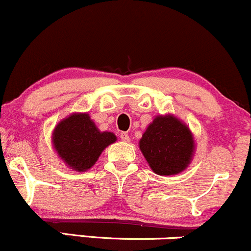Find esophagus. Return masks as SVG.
<instances>
[{"label":"esophagus","mask_w":251,"mask_h":251,"mask_svg":"<svg viewBox=\"0 0 251 251\" xmlns=\"http://www.w3.org/2000/svg\"><path fill=\"white\" fill-rule=\"evenodd\" d=\"M120 138H122L123 142H129V135L126 132H122L120 133Z\"/></svg>","instance_id":"1"}]
</instances>
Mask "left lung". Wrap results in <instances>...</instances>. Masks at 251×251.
<instances>
[{
  "label": "left lung",
  "mask_w": 251,
  "mask_h": 251,
  "mask_svg": "<svg viewBox=\"0 0 251 251\" xmlns=\"http://www.w3.org/2000/svg\"><path fill=\"white\" fill-rule=\"evenodd\" d=\"M139 148L153 172L171 176L188 166L195 146L188 126L172 116H159L143 134Z\"/></svg>",
  "instance_id": "left-lung-1"
}]
</instances>
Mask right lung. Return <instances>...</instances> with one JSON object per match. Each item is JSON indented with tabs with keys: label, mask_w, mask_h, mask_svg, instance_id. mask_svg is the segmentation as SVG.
Masks as SVG:
<instances>
[{
	"label": "right lung",
	"mask_w": 251,
	"mask_h": 251,
	"mask_svg": "<svg viewBox=\"0 0 251 251\" xmlns=\"http://www.w3.org/2000/svg\"><path fill=\"white\" fill-rule=\"evenodd\" d=\"M111 132H100L87 113L72 114L57 124L53 133L54 148L62 160L76 171L91 169L102 150L114 143Z\"/></svg>",
	"instance_id": "right-lung-1"
}]
</instances>
